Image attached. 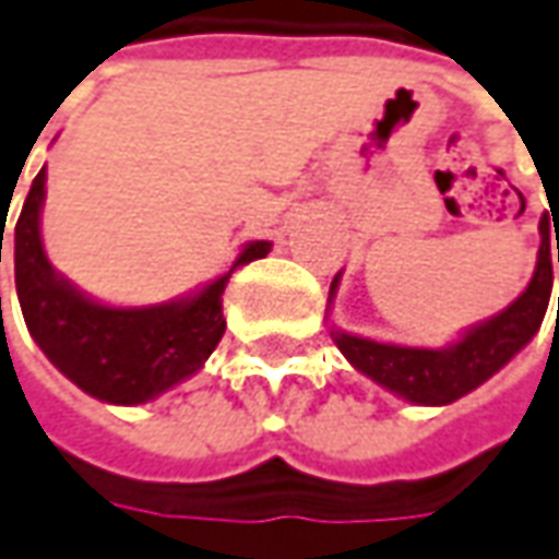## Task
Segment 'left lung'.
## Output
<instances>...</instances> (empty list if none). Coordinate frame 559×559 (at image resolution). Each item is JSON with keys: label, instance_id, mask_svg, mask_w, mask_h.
Listing matches in <instances>:
<instances>
[{"label": "left lung", "instance_id": "8db88e82", "mask_svg": "<svg viewBox=\"0 0 559 559\" xmlns=\"http://www.w3.org/2000/svg\"><path fill=\"white\" fill-rule=\"evenodd\" d=\"M550 219H554V211L542 214V223H538L542 245H538V260H535V272L526 284V290L508 309L465 330L455 343L443 345V348H413V345L376 343V340H364V336L336 328L330 330L333 343L340 345V352L355 370L370 376L382 389L394 391L397 397H404L409 404L443 407V404H453L459 397H465L468 391L484 385L489 376L499 373L504 364L533 340L542 328V321H545L550 287H554V241H550V235L557 231V226L550 231ZM340 275L330 284V299L336 296Z\"/></svg>", "mask_w": 559, "mask_h": 559}]
</instances>
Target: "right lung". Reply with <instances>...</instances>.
<instances>
[{"instance_id":"add662e5","label":"right lung","mask_w":559,"mask_h":559,"mask_svg":"<svg viewBox=\"0 0 559 559\" xmlns=\"http://www.w3.org/2000/svg\"><path fill=\"white\" fill-rule=\"evenodd\" d=\"M41 204L45 168L29 186L14 226V284L26 330L70 382L119 407L146 404L199 373L226 333L223 290L231 272L272 250L269 241H250L229 272L199 294L162 306L116 309L82 294L48 263L39 229Z\"/></svg>"}]
</instances>
